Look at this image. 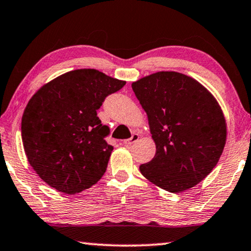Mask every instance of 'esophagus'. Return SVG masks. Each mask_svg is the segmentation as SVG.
<instances>
[{
  "label": "esophagus",
  "instance_id": "obj_1",
  "mask_svg": "<svg viewBox=\"0 0 251 251\" xmlns=\"http://www.w3.org/2000/svg\"><path fill=\"white\" fill-rule=\"evenodd\" d=\"M138 139H139V134H137V133H133L131 138H129V139H126V140H123V144H125L126 146H130V145H132V144L136 143V141H137Z\"/></svg>",
  "mask_w": 251,
  "mask_h": 251
}]
</instances>
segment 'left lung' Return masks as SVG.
Listing matches in <instances>:
<instances>
[{
    "mask_svg": "<svg viewBox=\"0 0 251 251\" xmlns=\"http://www.w3.org/2000/svg\"><path fill=\"white\" fill-rule=\"evenodd\" d=\"M146 112L156 146L140 172L158 188L183 192L215 168L226 143V120L219 101L190 75L159 71L131 83Z\"/></svg>",
    "mask_w": 251,
    "mask_h": 251,
    "instance_id": "obj_1",
    "label": "left lung"
}]
</instances>
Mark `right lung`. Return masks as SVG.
Segmentation results:
<instances>
[{
	"instance_id": "right-lung-1",
	"label": "right lung",
	"mask_w": 251,
	"mask_h": 251,
	"mask_svg": "<svg viewBox=\"0 0 251 251\" xmlns=\"http://www.w3.org/2000/svg\"><path fill=\"white\" fill-rule=\"evenodd\" d=\"M126 85L95 69H77L43 85L21 119L24 150L31 168L50 187L75 195L94 186L113 151L97 117L107 95Z\"/></svg>"
}]
</instances>
